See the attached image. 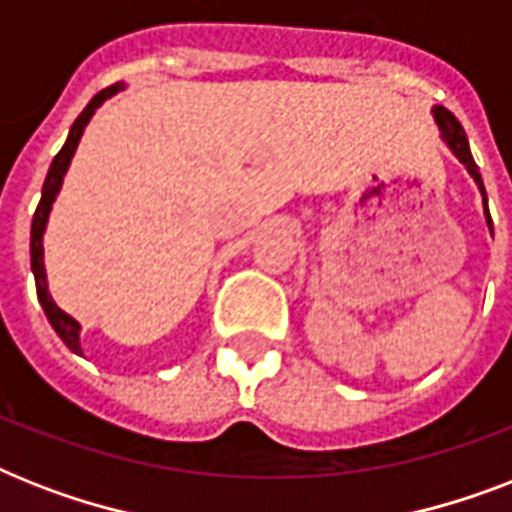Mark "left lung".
<instances>
[{"label": "left lung", "instance_id": "obj_1", "mask_svg": "<svg viewBox=\"0 0 512 512\" xmlns=\"http://www.w3.org/2000/svg\"><path fill=\"white\" fill-rule=\"evenodd\" d=\"M433 114H436V122H438V130H441V138L446 140V146L452 148L454 156H457V159H460V162L468 167V172L473 175V180L478 183L481 193H484V204H486L484 180H481L478 164L473 162V154H470V146H468V135H465V130H462V124L457 122V116H454L452 111H446L444 106H438ZM486 217H489V225H492V215H489V207H486Z\"/></svg>", "mask_w": 512, "mask_h": 512}]
</instances>
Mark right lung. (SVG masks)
Here are the masks:
<instances>
[{
    "instance_id": "obj_1",
    "label": "right lung",
    "mask_w": 512,
    "mask_h": 512,
    "mask_svg": "<svg viewBox=\"0 0 512 512\" xmlns=\"http://www.w3.org/2000/svg\"><path fill=\"white\" fill-rule=\"evenodd\" d=\"M116 90H119V84H111V87H106V90H100L98 95L87 103V108H84L82 114L76 116L74 127H71V132H68L66 146L60 148L58 156L52 159L47 180H44L42 199H39V207H36L34 212V223H31V271H34V279H36V295H39V303H42L52 329L58 332L60 340L66 342L68 348L74 350V353H82V345H79V324H76L68 313L60 311L58 305L52 303L50 292H47V279H44V263H42V255H44L42 233H44V225H47V215H50L52 201H55V196H58L63 175H66L68 164H71V156H74L76 146H79V138H82L84 127H87V122H90L92 114H95V108H98L106 98H111Z\"/></svg>"
}]
</instances>
